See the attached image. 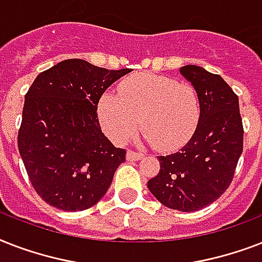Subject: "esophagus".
I'll return each instance as SVG.
<instances>
[{
  "mask_svg": "<svg viewBox=\"0 0 262 262\" xmlns=\"http://www.w3.org/2000/svg\"><path fill=\"white\" fill-rule=\"evenodd\" d=\"M143 158H144L143 154H139V152L127 151V154H126V159L129 160V162H136V160L143 159Z\"/></svg>",
  "mask_w": 262,
  "mask_h": 262,
  "instance_id": "1",
  "label": "esophagus"
}]
</instances>
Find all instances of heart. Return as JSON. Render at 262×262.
Returning <instances> with one entry per match:
<instances>
[{"label": "heart", "mask_w": 262, "mask_h": 262, "mask_svg": "<svg viewBox=\"0 0 262 262\" xmlns=\"http://www.w3.org/2000/svg\"><path fill=\"white\" fill-rule=\"evenodd\" d=\"M200 115L199 92L191 84L149 73L127 77L119 95L107 91L98 102L99 122L113 143H126L141 123L143 139L166 152L187 144Z\"/></svg>", "instance_id": "obj_1"}]
</instances>
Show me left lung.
I'll use <instances>...</instances> for the list:
<instances>
[{"mask_svg":"<svg viewBox=\"0 0 262 262\" xmlns=\"http://www.w3.org/2000/svg\"><path fill=\"white\" fill-rule=\"evenodd\" d=\"M179 73L197 90L201 115L185 147L158 156L160 170L148 189L164 207L194 212L227 190L244 151V126L238 96L219 75L186 65Z\"/></svg>","mask_w":262,"mask_h":262,"instance_id":"8db88e82","label":"left lung"}]
</instances>
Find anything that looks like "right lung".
<instances>
[{
	"instance_id": "right-lung-1",
	"label": "right lung",
	"mask_w": 262,
	"mask_h": 262,
	"mask_svg": "<svg viewBox=\"0 0 262 262\" xmlns=\"http://www.w3.org/2000/svg\"><path fill=\"white\" fill-rule=\"evenodd\" d=\"M130 69L67 59L39 73L26 95L18 152L32 186L61 211L88 209L108 190L126 151L102 133L98 102Z\"/></svg>"
}]
</instances>
